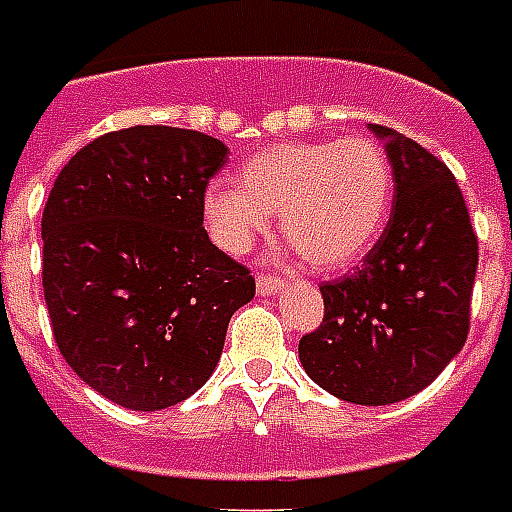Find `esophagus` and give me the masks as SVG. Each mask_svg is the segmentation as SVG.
I'll use <instances>...</instances> for the list:
<instances>
[{"label":"esophagus","mask_w":512,"mask_h":512,"mask_svg":"<svg viewBox=\"0 0 512 512\" xmlns=\"http://www.w3.org/2000/svg\"><path fill=\"white\" fill-rule=\"evenodd\" d=\"M256 286H259V295L273 297L284 289V281H281V278H273V275H259V278H256Z\"/></svg>","instance_id":"34e87169"}]
</instances>
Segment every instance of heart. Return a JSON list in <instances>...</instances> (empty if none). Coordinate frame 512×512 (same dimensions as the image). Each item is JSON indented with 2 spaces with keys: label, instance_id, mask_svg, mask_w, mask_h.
Returning <instances> with one entry per match:
<instances>
[{
  "label": "heart",
  "instance_id": "b5f03b06",
  "mask_svg": "<svg viewBox=\"0 0 512 512\" xmlns=\"http://www.w3.org/2000/svg\"><path fill=\"white\" fill-rule=\"evenodd\" d=\"M394 173L386 151L366 134L342 140L278 143L245 159L237 187L204 192V220L231 256L270 228L281 231L314 273H344L364 259L386 228Z\"/></svg>",
  "mask_w": 512,
  "mask_h": 512
}]
</instances>
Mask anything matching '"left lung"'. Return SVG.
I'll list each match as a JSON object with an SVG mask.
<instances>
[{"mask_svg": "<svg viewBox=\"0 0 512 512\" xmlns=\"http://www.w3.org/2000/svg\"><path fill=\"white\" fill-rule=\"evenodd\" d=\"M394 173V209L361 270L320 286L325 317L300 339L320 389L391 405L427 389L469 336L477 237L458 181L411 137L369 123Z\"/></svg>", "mask_w": 512, "mask_h": 512, "instance_id": "8db88e82", "label": "left lung"}]
</instances>
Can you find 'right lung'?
Here are the masks:
<instances>
[{
	"label": "right lung",
	"mask_w": 512,
	"mask_h": 512,
	"mask_svg": "<svg viewBox=\"0 0 512 512\" xmlns=\"http://www.w3.org/2000/svg\"><path fill=\"white\" fill-rule=\"evenodd\" d=\"M228 148L204 132L101 134L43 209V297L79 378L129 411H162L212 378L256 281L212 245L204 192Z\"/></svg>",
	"instance_id": "add662e5"
}]
</instances>
